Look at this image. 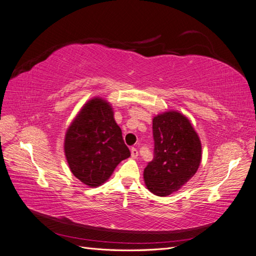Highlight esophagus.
<instances>
[{
	"instance_id": "obj_1",
	"label": "esophagus",
	"mask_w": 256,
	"mask_h": 256,
	"mask_svg": "<svg viewBox=\"0 0 256 256\" xmlns=\"http://www.w3.org/2000/svg\"><path fill=\"white\" fill-rule=\"evenodd\" d=\"M138 150H136V148H131V158L132 159H136V157H138Z\"/></svg>"
}]
</instances>
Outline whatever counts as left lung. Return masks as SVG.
I'll return each instance as SVG.
<instances>
[{
    "instance_id": "left-lung-1",
    "label": "left lung",
    "mask_w": 256,
    "mask_h": 256,
    "mask_svg": "<svg viewBox=\"0 0 256 256\" xmlns=\"http://www.w3.org/2000/svg\"><path fill=\"white\" fill-rule=\"evenodd\" d=\"M152 134L154 159L144 168V182L154 194L168 196L196 173L202 144L187 116L173 110L154 116Z\"/></svg>"
}]
</instances>
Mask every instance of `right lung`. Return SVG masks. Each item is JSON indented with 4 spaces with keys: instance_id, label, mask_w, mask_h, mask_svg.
I'll use <instances>...</instances> for the list:
<instances>
[{
    "instance_id": "1",
    "label": "right lung",
    "mask_w": 256,
    "mask_h": 256,
    "mask_svg": "<svg viewBox=\"0 0 256 256\" xmlns=\"http://www.w3.org/2000/svg\"><path fill=\"white\" fill-rule=\"evenodd\" d=\"M64 152L72 173L90 188L106 182L130 157L110 102L94 97L81 108L67 128Z\"/></svg>"
}]
</instances>
